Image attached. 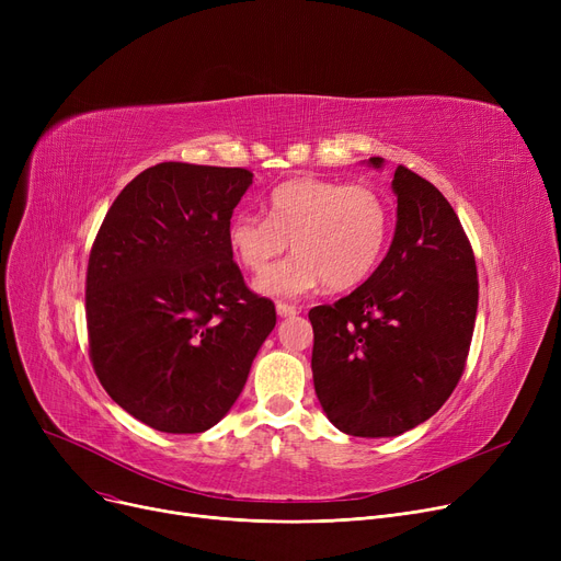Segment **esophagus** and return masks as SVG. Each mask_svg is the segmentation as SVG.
<instances>
[{
    "mask_svg": "<svg viewBox=\"0 0 561 561\" xmlns=\"http://www.w3.org/2000/svg\"><path fill=\"white\" fill-rule=\"evenodd\" d=\"M302 309L296 305H288V302H277V313L282 318H290V316H298Z\"/></svg>",
    "mask_w": 561,
    "mask_h": 561,
    "instance_id": "34e87169",
    "label": "esophagus"
}]
</instances>
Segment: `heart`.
I'll use <instances>...</instances> for the list:
<instances>
[{
  "label": "heart",
  "mask_w": 561,
  "mask_h": 561,
  "mask_svg": "<svg viewBox=\"0 0 561 561\" xmlns=\"http://www.w3.org/2000/svg\"><path fill=\"white\" fill-rule=\"evenodd\" d=\"M265 215L233 214L227 243L245 271L263 275L293 245V256L256 282L268 296H302L325 284L347 290L364 284L387 252V199L362 184L298 176L265 197Z\"/></svg>",
  "instance_id": "b5f03b06"
}]
</instances>
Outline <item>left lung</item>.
Here are the masks:
<instances>
[{
  "label": "left lung",
  "mask_w": 561,
  "mask_h": 561,
  "mask_svg": "<svg viewBox=\"0 0 561 561\" xmlns=\"http://www.w3.org/2000/svg\"><path fill=\"white\" fill-rule=\"evenodd\" d=\"M391 186L398 222L385 261L350 296L309 311L322 411L366 438L398 436L444 407L478 313L476 254L450 202L404 165Z\"/></svg>",
  "instance_id": "obj_1"
}]
</instances>
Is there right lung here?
Wrapping results in <instances>:
<instances>
[{
  "label": "right lung",
  "instance_id": "right-lung-1",
  "mask_svg": "<svg viewBox=\"0 0 561 561\" xmlns=\"http://www.w3.org/2000/svg\"><path fill=\"white\" fill-rule=\"evenodd\" d=\"M250 184L245 168L165 161L134 176L95 236L88 352L111 400L159 432L214 427L277 322L227 243Z\"/></svg>",
  "mask_w": 561,
  "mask_h": 561
}]
</instances>
